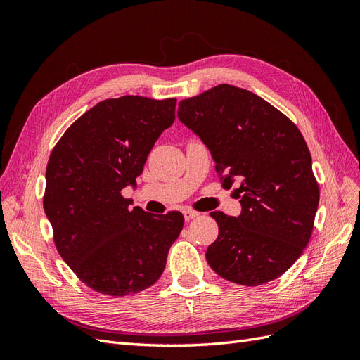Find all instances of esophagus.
I'll use <instances>...</instances> for the list:
<instances>
[{"instance_id":"1","label":"esophagus","mask_w":360,"mask_h":360,"mask_svg":"<svg viewBox=\"0 0 360 360\" xmlns=\"http://www.w3.org/2000/svg\"><path fill=\"white\" fill-rule=\"evenodd\" d=\"M183 216H184V221H192V219H195V217H198L200 216V213L198 212H195V210H191V209H186L183 212Z\"/></svg>"}]
</instances>
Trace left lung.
<instances>
[{
  "mask_svg": "<svg viewBox=\"0 0 360 360\" xmlns=\"http://www.w3.org/2000/svg\"><path fill=\"white\" fill-rule=\"evenodd\" d=\"M177 117L210 148L224 183L240 181V216L210 213L219 234L207 248V263L248 287L284 275L309 242L320 200L297 126L259 96L228 84L181 101Z\"/></svg>",
  "mask_w": 360,
  "mask_h": 360,
  "instance_id": "obj_1",
  "label": "left lung"
}]
</instances>
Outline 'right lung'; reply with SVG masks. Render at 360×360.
<instances>
[{"instance_id": "obj_1", "label": "right lung", "mask_w": 360, "mask_h": 360, "mask_svg": "<svg viewBox=\"0 0 360 360\" xmlns=\"http://www.w3.org/2000/svg\"><path fill=\"white\" fill-rule=\"evenodd\" d=\"M177 99H106L82 114L52 148L43 209L61 258L86 287L127 296L151 287L184 217L130 209L150 150L176 120Z\"/></svg>"}]
</instances>
